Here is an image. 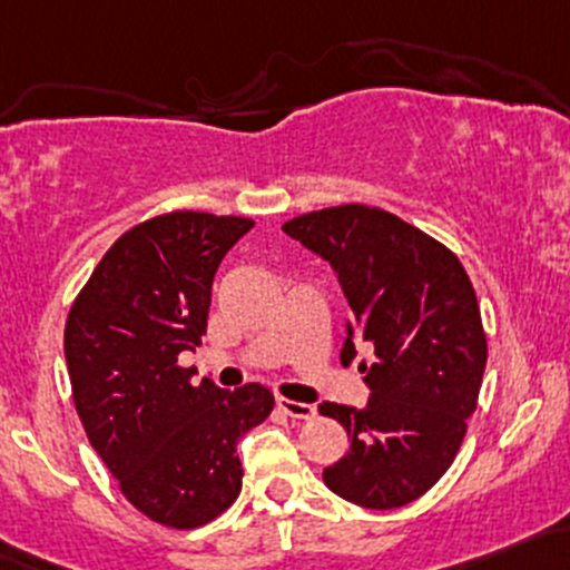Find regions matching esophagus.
<instances>
[{
	"instance_id": "obj_1",
	"label": "esophagus",
	"mask_w": 570,
	"mask_h": 570,
	"mask_svg": "<svg viewBox=\"0 0 570 570\" xmlns=\"http://www.w3.org/2000/svg\"><path fill=\"white\" fill-rule=\"evenodd\" d=\"M275 405H278V409L292 419H314L316 416V409L311 403H297V400H289V397H275Z\"/></svg>"
}]
</instances>
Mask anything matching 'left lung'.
<instances>
[{
  "instance_id": "1",
  "label": "left lung",
  "mask_w": 570,
  "mask_h": 570,
  "mask_svg": "<svg viewBox=\"0 0 570 570\" xmlns=\"http://www.w3.org/2000/svg\"><path fill=\"white\" fill-rule=\"evenodd\" d=\"M281 229L335 267L348 299L341 360H354V333L373 346L360 362L367 403L318 405L348 435L324 484L362 509H400L449 471L479 405L487 335L471 278L443 243L373 205L311 210Z\"/></svg>"
}]
</instances>
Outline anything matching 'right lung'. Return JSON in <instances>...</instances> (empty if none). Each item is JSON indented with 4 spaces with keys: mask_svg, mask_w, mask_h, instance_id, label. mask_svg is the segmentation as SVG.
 Returning a JSON list of instances; mask_svg holds the SVG:
<instances>
[{
    "mask_svg": "<svg viewBox=\"0 0 570 570\" xmlns=\"http://www.w3.org/2000/svg\"><path fill=\"white\" fill-rule=\"evenodd\" d=\"M252 218L173 210L127 229L94 267L65 327L72 400L118 490L151 522L191 530L240 495L237 438L265 422L262 384H191L210 286Z\"/></svg>",
    "mask_w": 570,
    "mask_h": 570,
    "instance_id": "obj_1",
    "label": "right lung"
}]
</instances>
